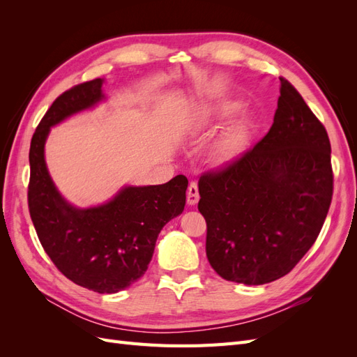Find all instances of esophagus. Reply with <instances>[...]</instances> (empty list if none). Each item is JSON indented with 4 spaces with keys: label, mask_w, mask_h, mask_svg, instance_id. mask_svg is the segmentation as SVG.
I'll return each mask as SVG.
<instances>
[{
    "label": "esophagus",
    "mask_w": 357,
    "mask_h": 357,
    "mask_svg": "<svg viewBox=\"0 0 357 357\" xmlns=\"http://www.w3.org/2000/svg\"><path fill=\"white\" fill-rule=\"evenodd\" d=\"M199 201V192H198V185L195 181H192L189 188H188V204L189 205H195Z\"/></svg>",
    "instance_id": "34e87169"
}]
</instances>
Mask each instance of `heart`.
<instances>
[{
    "mask_svg": "<svg viewBox=\"0 0 357 357\" xmlns=\"http://www.w3.org/2000/svg\"><path fill=\"white\" fill-rule=\"evenodd\" d=\"M205 122H207V116H201L198 119V125H204ZM247 138L248 122L245 117H241L214 139L210 147V159L218 165L228 164L241 153V150L247 144Z\"/></svg>",
    "mask_w": 357,
    "mask_h": 357,
    "instance_id": "obj_1",
    "label": "heart"
}]
</instances>
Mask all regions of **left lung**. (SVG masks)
I'll list each match as a JSON object with an SVG mask.
<instances>
[{
  "mask_svg": "<svg viewBox=\"0 0 357 357\" xmlns=\"http://www.w3.org/2000/svg\"><path fill=\"white\" fill-rule=\"evenodd\" d=\"M331 143L298 91L280 79L274 122L253 149L199 178L208 262L259 286L290 273L314 244L332 199Z\"/></svg>",
  "mask_w": 357,
  "mask_h": 357,
  "instance_id": "left-lung-1",
  "label": "left lung"
}]
</instances>
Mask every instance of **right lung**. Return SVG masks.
I'll use <instances>...</instances> for the list:
<instances>
[{"label":"right lung","mask_w":357,"mask_h":357,"mask_svg":"<svg viewBox=\"0 0 357 357\" xmlns=\"http://www.w3.org/2000/svg\"><path fill=\"white\" fill-rule=\"evenodd\" d=\"M104 83L95 79L74 86L41 119L31 139L28 204L40 243L59 271L89 290L116 294L146 273L159 232L185 210L188 178L126 185L93 207H77L62 197L45 156L50 129L105 101Z\"/></svg>","instance_id":"add662e5"}]
</instances>
